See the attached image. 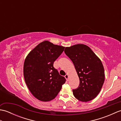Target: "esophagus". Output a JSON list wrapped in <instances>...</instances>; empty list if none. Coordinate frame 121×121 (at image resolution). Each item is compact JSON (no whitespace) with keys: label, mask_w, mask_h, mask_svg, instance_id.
Masks as SVG:
<instances>
[{"label":"esophagus","mask_w":121,"mask_h":121,"mask_svg":"<svg viewBox=\"0 0 121 121\" xmlns=\"http://www.w3.org/2000/svg\"><path fill=\"white\" fill-rule=\"evenodd\" d=\"M65 79H66V81H68V78H69V75H68V74H66V75H65Z\"/></svg>","instance_id":"esophagus-1"}]
</instances>
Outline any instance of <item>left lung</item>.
<instances>
[{
    "mask_svg": "<svg viewBox=\"0 0 121 121\" xmlns=\"http://www.w3.org/2000/svg\"><path fill=\"white\" fill-rule=\"evenodd\" d=\"M65 52L73 62L79 79L78 88L73 90L74 97L83 102L94 99L104 81L101 61L88 46L84 44L65 47Z\"/></svg>",
    "mask_w": 121,
    "mask_h": 121,
    "instance_id": "left-lung-1",
    "label": "left lung"
}]
</instances>
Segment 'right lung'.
<instances>
[{"instance_id": "right-lung-1", "label": "right lung", "mask_w": 121, "mask_h": 121, "mask_svg": "<svg viewBox=\"0 0 121 121\" xmlns=\"http://www.w3.org/2000/svg\"><path fill=\"white\" fill-rule=\"evenodd\" d=\"M65 49L48 40L40 43L25 59V82L32 94L42 101L55 99L65 83V78L53 67V62Z\"/></svg>"}]
</instances>
